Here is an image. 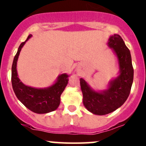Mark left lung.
I'll list each match as a JSON object with an SVG mask.
<instances>
[{
  "mask_svg": "<svg viewBox=\"0 0 146 146\" xmlns=\"http://www.w3.org/2000/svg\"><path fill=\"white\" fill-rule=\"evenodd\" d=\"M108 45L117 55L120 69V74L110 82L109 88L96 92L82 78L80 80L84 106L89 111L99 115L112 113L123 105L129 95L134 79L131 54L121 36L118 34L110 36Z\"/></svg>",
  "mask_w": 146,
  "mask_h": 146,
  "instance_id": "obj_1",
  "label": "left lung"
}]
</instances>
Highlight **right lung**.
<instances>
[{"label": "right lung", "instance_id": "add662e5", "mask_svg": "<svg viewBox=\"0 0 146 146\" xmlns=\"http://www.w3.org/2000/svg\"><path fill=\"white\" fill-rule=\"evenodd\" d=\"M32 36L29 35L27 40L21 42L14 58L12 66V85L17 99L29 110L36 113H47L54 111L60 104V96L66 87L68 76L61 74L54 85L45 89H36L28 87L21 82L17 77V61L21 48Z\"/></svg>", "mask_w": 146, "mask_h": 146}]
</instances>
